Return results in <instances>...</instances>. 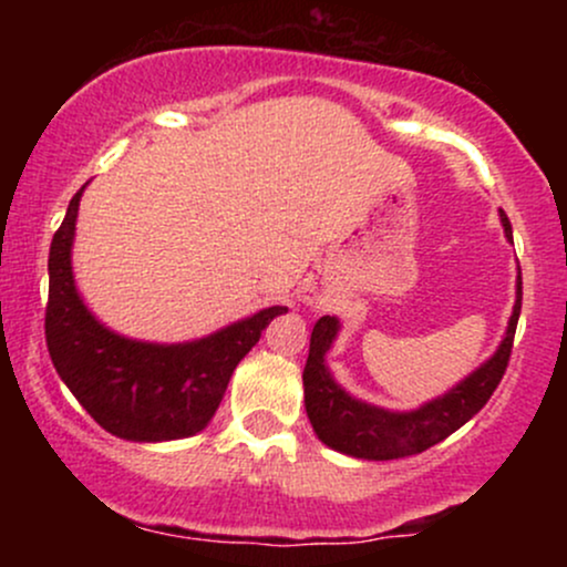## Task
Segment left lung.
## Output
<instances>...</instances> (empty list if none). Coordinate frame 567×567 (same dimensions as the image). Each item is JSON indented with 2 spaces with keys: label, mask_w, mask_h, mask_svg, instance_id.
Instances as JSON below:
<instances>
[{
  "label": "left lung",
  "mask_w": 567,
  "mask_h": 567,
  "mask_svg": "<svg viewBox=\"0 0 567 567\" xmlns=\"http://www.w3.org/2000/svg\"><path fill=\"white\" fill-rule=\"evenodd\" d=\"M501 224H504L506 237L512 239V224L504 210H501ZM519 306H523V277L517 279V303H514L509 330H506V338L501 341L496 354L445 396H437V400L426 402L419 410H410V413H389V410L370 408L338 386L324 368V351L330 349L338 333V320L336 317H320L311 330L309 360L303 368L306 413H309L317 437L333 451L368 461L405 458V455L424 453L426 447L451 437L455 429L464 426L472 415H477L485 408V402L491 400V394L504 379L512 357Z\"/></svg>",
  "instance_id": "1"
}]
</instances>
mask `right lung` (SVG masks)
I'll return each mask as SVG.
<instances>
[{"label": "right lung", "mask_w": 567, "mask_h": 567, "mask_svg": "<svg viewBox=\"0 0 567 567\" xmlns=\"http://www.w3.org/2000/svg\"><path fill=\"white\" fill-rule=\"evenodd\" d=\"M82 188L69 202L50 245L44 338L50 360L71 394L106 432L133 442L181 440L213 419L234 368L258 343L266 324L288 306H271L192 343L130 341L84 309L71 277V239Z\"/></svg>", "instance_id": "1"}]
</instances>
